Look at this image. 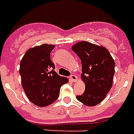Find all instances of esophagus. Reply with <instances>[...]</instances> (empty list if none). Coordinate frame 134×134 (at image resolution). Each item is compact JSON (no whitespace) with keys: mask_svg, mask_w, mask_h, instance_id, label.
<instances>
[{"mask_svg":"<svg viewBox=\"0 0 134 134\" xmlns=\"http://www.w3.org/2000/svg\"><path fill=\"white\" fill-rule=\"evenodd\" d=\"M70 79H71L73 82H76L78 79H77L76 75H74V74H71V76H70Z\"/></svg>","mask_w":134,"mask_h":134,"instance_id":"34e87169","label":"esophagus"}]
</instances>
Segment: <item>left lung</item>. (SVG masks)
Instances as JSON below:
<instances>
[{
    "label": "left lung",
    "mask_w": 134,
    "mask_h": 134,
    "mask_svg": "<svg viewBox=\"0 0 134 134\" xmlns=\"http://www.w3.org/2000/svg\"><path fill=\"white\" fill-rule=\"evenodd\" d=\"M71 50L81 60V78L85 83L84 93L76 99L86 106L97 105L112 88L115 61L105 47L86 41L73 45Z\"/></svg>",
    "instance_id": "left-lung-1"
}]
</instances>
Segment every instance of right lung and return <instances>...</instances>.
<instances>
[{"label": "right lung", "instance_id": "1", "mask_svg": "<svg viewBox=\"0 0 134 134\" xmlns=\"http://www.w3.org/2000/svg\"><path fill=\"white\" fill-rule=\"evenodd\" d=\"M55 45L43 44L30 48L19 67L22 86L29 100L38 107H46L57 100L60 87L69 79L54 71L51 52Z\"/></svg>", "mask_w": 134, "mask_h": 134}]
</instances>
